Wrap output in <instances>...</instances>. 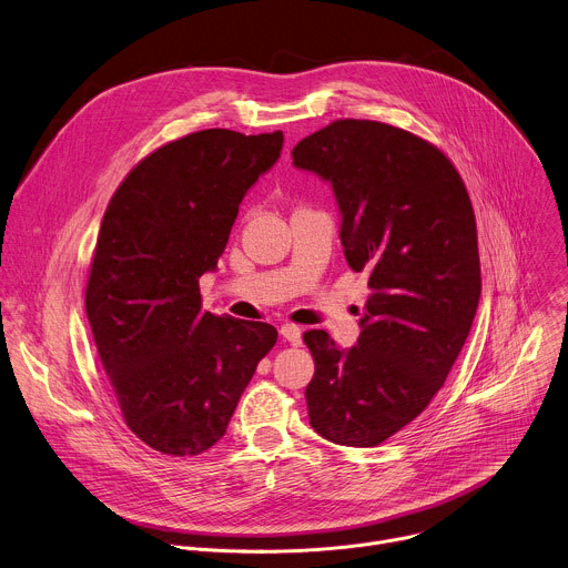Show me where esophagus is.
Returning <instances> with one entry per match:
<instances>
[{
	"instance_id": "obj_1",
	"label": "esophagus",
	"mask_w": 568,
	"mask_h": 568,
	"mask_svg": "<svg viewBox=\"0 0 568 568\" xmlns=\"http://www.w3.org/2000/svg\"><path fill=\"white\" fill-rule=\"evenodd\" d=\"M281 336L283 341H287L290 345H301V329L296 325H281Z\"/></svg>"
}]
</instances>
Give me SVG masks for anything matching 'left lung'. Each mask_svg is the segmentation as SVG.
<instances>
[{
  "label": "left lung",
  "instance_id": "left-lung-1",
  "mask_svg": "<svg viewBox=\"0 0 568 568\" xmlns=\"http://www.w3.org/2000/svg\"><path fill=\"white\" fill-rule=\"evenodd\" d=\"M292 160L332 186L345 261L369 274L352 347L303 334L310 424L341 446H379L426 410L468 338L481 294L473 205L437 146L384 122L336 120Z\"/></svg>",
  "mask_w": 568,
  "mask_h": 568
}]
</instances>
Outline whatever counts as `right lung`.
<instances>
[{
    "mask_svg": "<svg viewBox=\"0 0 568 568\" xmlns=\"http://www.w3.org/2000/svg\"><path fill=\"white\" fill-rule=\"evenodd\" d=\"M283 131L207 129L146 155L118 186L87 285V316L126 426L153 450L186 457L227 433L270 323L203 310L239 207L281 158Z\"/></svg>",
    "mask_w": 568,
    "mask_h": 568,
    "instance_id": "add662e5",
    "label": "right lung"
}]
</instances>
